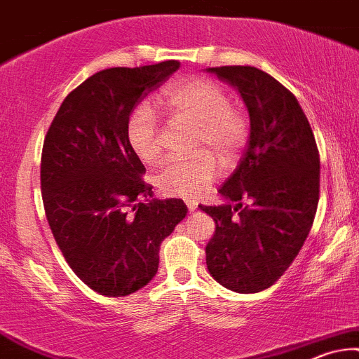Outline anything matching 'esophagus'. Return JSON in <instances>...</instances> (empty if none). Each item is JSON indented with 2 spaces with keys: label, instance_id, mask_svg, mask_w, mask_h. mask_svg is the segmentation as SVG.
I'll return each mask as SVG.
<instances>
[{
  "label": "esophagus",
  "instance_id": "34e87169",
  "mask_svg": "<svg viewBox=\"0 0 359 359\" xmlns=\"http://www.w3.org/2000/svg\"><path fill=\"white\" fill-rule=\"evenodd\" d=\"M185 205H187V208H189L190 212H194V210H197L198 203L195 202V201H185Z\"/></svg>",
  "mask_w": 359,
  "mask_h": 359
}]
</instances>
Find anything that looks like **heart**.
I'll use <instances>...</instances> for the list:
<instances>
[{
    "label": "heart",
    "instance_id": "b5f03b06",
    "mask_svg": "<svg viewBox=\"0 0 359 359\" xmlns=\"http://www.w3.org/2000/svg\"><path fill=\"white\" fill-rule=\"evenodd\" d=\"M161 106L174 126L195 127L192 158L167 162L156 174V184L170 197L197 198L217 177V158L224 165L235 162L248 137L245 112L229 102L224 86L195 78L170 86L161 96ZM126 139L140 161L154 164L162 156V130L151 107L137 106L126 122Z\"/></svg>",
    "mask_w": 359,
    "mask_h": 359
}]
</instances>
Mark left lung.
Instances as JSON below:
<instances>
[{
  "instance_id": "8db88e82",
  "label": "left lung",
  "mask_w": 359,
  "mask_h": 359,
  "mask_svg": "<svg viewBox=\"0 0 359 359\" xmlns=\"http://www.w3.org/2000/svg\"><path fill=\"white\" fill-rule=\"evenodd\" d=\"M238 90L250 116L242 161L219 189L207 269L225 288L257 293L271 287L302 250L320 198V154L297 97L252 66L208 67Z\"/></svg>"
}]
</instances>
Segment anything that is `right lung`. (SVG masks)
<instances>
[{"instance_id":"add662e5","label":"right lung","mask_w":359,"mask_h":359,"mask_svg":"<svg viewBox=\"0 0 359 359\" xmlns=\"http://www.w3.org/2000/svg\"><path fill=\"white\" fill-rule=\"evenodd\" d=\"M179 67L164 61L96 72L67 94L44 139L48 224L72 271L106 297L146 287L157 273L161 243L187 215L180 198H152L146 167L126 139L135 104Z\"/></svg>"}]
</instances>
